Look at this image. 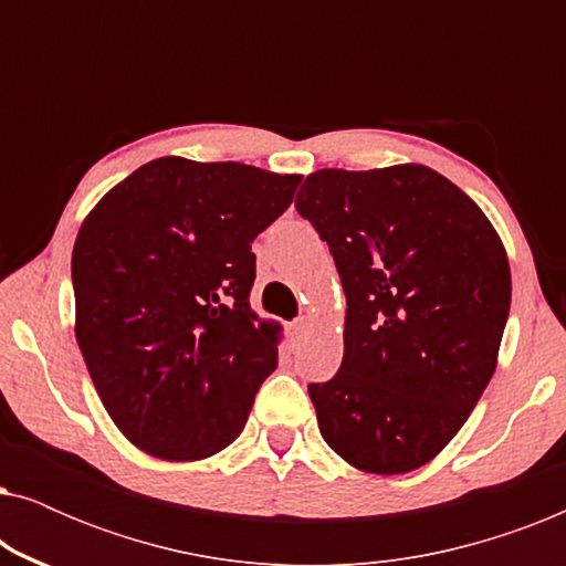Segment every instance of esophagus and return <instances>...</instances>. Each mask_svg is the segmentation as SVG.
<instances>
[{
  "label": "esophagus",
  "instance_id": "1",
  "mask_svg": "<svg viewBox=\"0 0 566 566\" xmlns=\"http://www.w3.org/2000/svg\"><path fill=\"white\" fill-rule=\"evenodd\" d=\"M308 327H312V324H308L306 316H298V319L291 324V339H293V343H301V339L308 335Z\"/></svg>",
  "mask_w": 566,
  "mask_h": 566
}]
</instances>
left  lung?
Listing matches in <instances>:
<instances>
[{
  "instance_id": "obj_1",
  "label": "left lung",
  "mask_w": 566,
  "mask_h": 566,
  "mask_svg": "<svg viewBox=\"0 0 566 566\" xmlns=\"http://www.w3.org/2000/svg\"><path fill=\"white\" fill-rule=\"evenodd\" d=\"M296 208L343 281L345 355L308 384L319 432L370 474L436 459L497 366L510 265L490 219L436 169H319Z\"/></svg>"
}]
</instances>
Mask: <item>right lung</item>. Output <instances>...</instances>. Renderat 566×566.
<instances>
[{
  "mask_svg": "<svg viewBox=\"0 0 566 566\" xmlns=\"http://www.w3.org/2000/svg\"><path fill=\"white\" fill-rule=\"evenodd\" d=\"M301 175L161 157L115 185L72 254L76 343L130 443L198 461L234 443L277 366V324L250 306L252 242Z\"/></svg>",
  "mask_w": 566,
  "mask_h": 566,
  "instance_id": "1",
  "label": "right lung"
}]
</instances>
